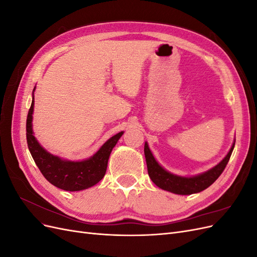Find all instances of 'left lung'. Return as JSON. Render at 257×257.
Segmentation results:
<instances>
[{
  "mask_svg": "<svg viewBox=\"0 0 257 257\" xmlns=\"http://www.w3.org/2000/svg\"><path fill=\"white\" fill-rule=\"evenodd\" d=\"M234 147L235 143L232 144L226 157L213 168L201 175L186 178L170 174L166 172L162 166H160L159 163L155 161L154 157L152 155L149 147H148V144L146 143L144 151L147 162L148 174H149V177L151 178V180L154 182V184L158 185L159 188L175 194H179V195H191V194L206 190L221 176L230 159Z\"/></svg>",
  "mask_w": 257,
  "mask_h": 257,
  "instance_id": "left-lung-1",
  "label": "left lung"
}]
</instances>
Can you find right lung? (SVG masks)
<instances>
[{
  "label": "right lung",
  "instance_id": "right-lung-1",
  "mask_svg": "<svg viewBox=\"0 0 257 257\" xmlns=\"http://www.w3.org/2000/svg\"><path fill=\"white\" fill-rule=\"evenodd\" d=\"M33 106L34 97L27 118V143L31 155L43 176L57 188L71 192L91 188L102 180L112 148L118 143L123 132L108 139L90 159L80 162L65 161L50 154L37 143L32 130Z\"/></svg>",
  "mask_w": 257,
  "mask_h": 257
}]
</instances>
